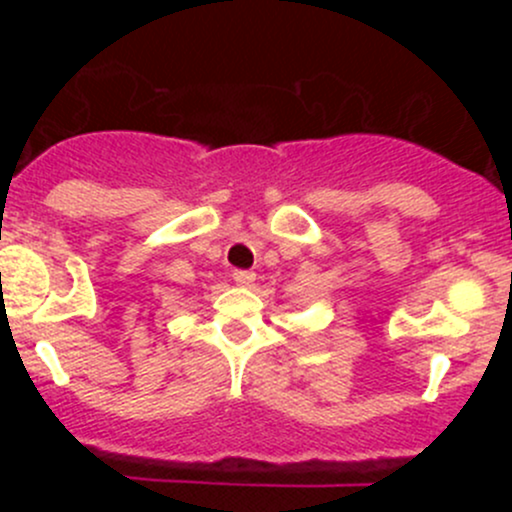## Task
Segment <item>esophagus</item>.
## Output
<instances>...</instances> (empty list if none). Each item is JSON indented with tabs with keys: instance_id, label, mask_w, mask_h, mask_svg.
<instances>
[{
	"instance_id": "obj_1",
	"label": "esophagus",
	"mask_w": 512,
	"mask_h": 512,
	"mask_svg": "<svg viewBox=\"0 0 512 512\" xmlns=\"http://www.w3.org/2000/svg\"><path fill=\"white\" fill-rule=\"evenodd\" d=\"M232 280H235V285H240V287H250L252 282H255V275L247 270H235L232 272Z\"/></svg>"
}]
</instances>
